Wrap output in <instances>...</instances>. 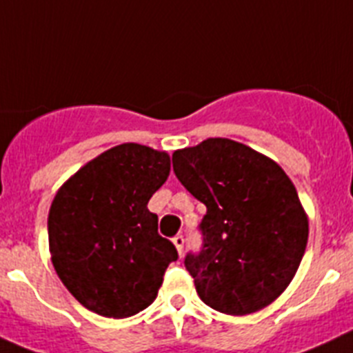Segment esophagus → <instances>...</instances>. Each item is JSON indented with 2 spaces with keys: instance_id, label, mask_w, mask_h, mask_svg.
I'll return each instance as SVG.
<instances>
[{
  "instance_id": "obj_1",
  "label": "esophagus",
  "mask_w": 353,
  "mask_h": 353,
  "mask_svg": "<svg viewBox=\"0 0 353 353\" xmlns=\"http://www.w3.org/2000/svg\"><path fill=\"white\" fill-rule=\"evenodd\" d=\"M173 244H174V248H176V251H179L180 256H182V254H183V245H185V239H183L182 235H176L173 239Z\"/></svg>"
}]
</instances>
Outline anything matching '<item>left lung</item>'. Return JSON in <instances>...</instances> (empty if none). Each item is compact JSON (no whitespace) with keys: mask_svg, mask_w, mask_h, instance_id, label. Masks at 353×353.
<instances>
[{"mask_svg":"<svg viewBox=\"0 0 353 353\" xmlns=\"http://www.w3.org/2000/svg\"><path fill=\"white\" fill-rule=\"evenodd\" d=\"M173 171L207 207L203 249L187 254L199 299L242 316L272 304L304 256L307 214L283 168L239 141L208 138L176 150Z\"/></svg>","mask_w":353,"mask_h":353,"instance_id":"left-lung-1","label":"left lung"}]
</instances>
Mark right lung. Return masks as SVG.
Instances as JSON below:
<instances>
[{"instance_id":"add662e5","label":"right lung","mask_w":353,"mask_h":353,"mask_svg":"<svg viewBox=\"0 0 353 353\" xmlns=\"http://www.w3.org/2000/svg\"><path fill=\"white\" fill-rule=\"evenodd\" d=\"M166 152L123 143L86 162L49 208V252L77 302L108 318H127L157 297L179 252L157 233L148 201L170 176Z\"/></svg>"}]
</instances>
